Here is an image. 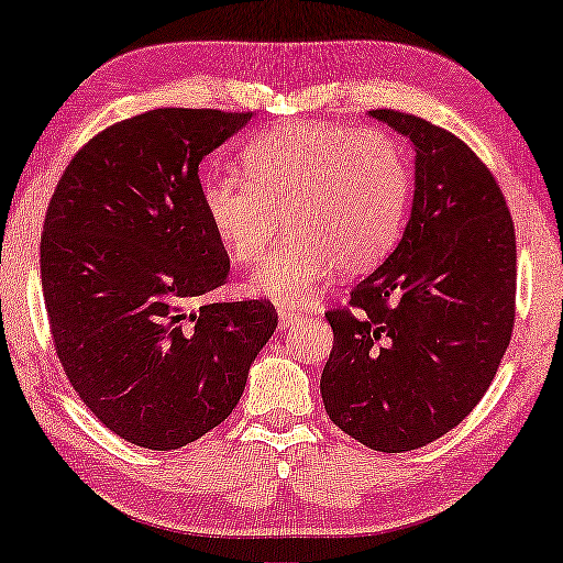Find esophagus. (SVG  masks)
<instances>
[{
  "label": "esophagus",
  "mask_w": 563,
  "mask_h": 563,
  "mask_svg": "<svg viewBox=\"0 0 563 563\" xmlns=\"http://www.w3.org/2000/svg\"><path fill=\"white\" fill-rule=\"evenodd\" d=\"M297 319H299L297 311L289 309V307H279V327H282V329H289Z\"/></svg>",
  "instance_id": "1"
}]
</instances>
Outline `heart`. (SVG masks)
I'll list each match as a JSON object with an SVG mask.
<instances>
[{
    "instance_id": "b5f03b06",
    "label": "heart",
    "mask_w": 563,
    "mask_h": 563,
    "mask_svg": "<svg viewBox=\"0 0 563 563\" xmlns=\"http://www.w3.org/2000/svg\"><path fill=\"white\" fill-rule=\"evenodd\" d=\"M242 164L246 177H201V207L232 264L254 262L282 214L287 234L246 282L254 297L303 303L334 266L366 272L399 242L411 172L384 129L287 124L256 136Z\"/></svg>"
}]
</instances>
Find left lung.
<instances>
[{
    "label": "left lung",
    "mask_w": 563,
    "mask_h": 563,
    "mask_svg": "<svg viewBox=\"0 0 563 563\" xmlns=\"http://www.w3.org/2000/svg\"><path fill=\"white\" fill-rule=\"evenodd\" d=\"M368 117L417 154L411 214L349 309L327 314L321 399L349 437L399 454L444 437L489 389L514 329L516 236L499 184L459 136L394 109Z\"/></svg>",
    "instance_id": "left-lung-1"
}]
</instances>
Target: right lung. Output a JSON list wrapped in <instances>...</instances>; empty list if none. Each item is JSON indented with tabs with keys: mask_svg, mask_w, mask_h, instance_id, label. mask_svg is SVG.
Listing matches in <instances>:
<instances>
[{
	"mask_svg": "<svg viewBox=\"0 0 563 563\" xmlns=\"http://www.w3.org/2000/svg\"><path fill=\"white\" fill-rule=\"evenodd\" d=\"M252 114L152 109L64 169L42 232V289L74 391L117 437L172 451L219 427L276 329L266 301H217L229 256L199 164Z\"/></svg>",
	"mask_w": 563,
	"mask_h": 563,
	"instance_id": "obj_1",
	"label": "right lung"
}]
</instances>
